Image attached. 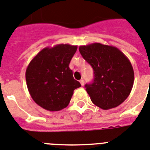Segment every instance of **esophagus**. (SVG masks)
I'll list each match as a JSON object with an SVG mask.
<instances>
[{
    "label": "esophagus",
    "mask_w": 150,
    "mask_h": 150,
    "mask_svg": "<svg viewBox=\"0 0 150 150\" xmlns=\"http://www.w3.org/2000/svg\"><path fill=\"white\" fill-rule=\"evenodd\" d=\"M80 83H81V86H84V85H85V81H84L83 79H81V80H80Z\"/></svg>",
    "instance_id": "obj_1"
}]
</instances>
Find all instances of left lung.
I'll return each instance as SVG.
<instances>
[{"label":"left lung","mask_w":150,"mask_h":150,"mask_svg":"<svg viewBox=\"0 0 150 150\" xmlns=\"http://www.w3.org/2000/svg\"><path fill=\"white\" fill-rule=\"evenodd\" d=\"M79 52L94 70V81L85 88L96 106L108 110L127 98L134 81V72L128 58L114 46L101 43L81 46Z\"/></svg>","instance_id":"obj_1"}]
</instances>
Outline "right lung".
<instances>
[{"label": "right lung", "instance_id": "1", "mask_svg": "<svg viewBox=\"0 0 150 150\" xmlns=\"http://www.w3.org/2000/svg\"><path fill=\"white\" fill-rule=\"evenodd\" d=\"M77 46L59 44L46 47L35 56L26 70V81L31 98L45 110L58 111L69 105L74 90L81 84L69 69Z\"/></svg>", "mask_w": 150, "mask_h": 150}]
</instances>
